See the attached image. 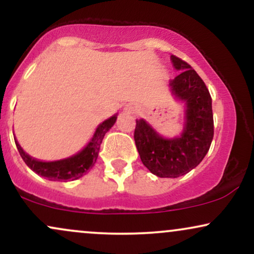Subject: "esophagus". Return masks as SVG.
Segmentation results:
<instances>
[{
	"mask_svg": "<svg viewBox=\"0 0 254 254\" xmlns=\"http://www.w3.org/2000/svg\"><path fill=\"white\" fill-rule=\"evenodd\" d=\"M125 111H127V113H133V112H135V109H133V107H127Z\"/></svg>",
	"mask_w": 254,
	"mask_h": 254,
	"instance_id": "esophagus-1",
	"label": "esophagus"
}]
</instances>
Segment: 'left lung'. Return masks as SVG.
Returning a JSON list of instances; mask_svg holds the SVG:
<instances>
[{
	"instance_id": "left-lung-1",
	"label": "left lung",
	"mask_w": 254,
	"mask_h": 254,
	"mask_svg": "<svg viewBox=\"0 0 254 254\" xmlns=\"http://www.w3.org/2000/svg\"><path fill=\"white\" fill-rule=\"evenodd\" d=\"M179 75L170 81L173 95L185 103V123L176 138L160 136L144 119L136 121V148L145 167L160 178H178L200 164L214 137L211 97L199 75L185 61L172 55Z\"/></svg>"
}]
</instances>
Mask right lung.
I'll return each mask as SVG.
<instances>
[{"label": "right lung", "mask_w": 254, "mask_h": 254, "mask_svg": "<svg viewBox=\"0 0 254 254\" xmlns=\"http://www.w3.org/2000/svg\"><path fill=\"white\" fill-rule=\"evenodd\" d=\"M116 121H117V115L106 119V121L103 122L97 127L89 143L80 153L75 154V155L70 157H66V159L58 160V161L45 162L33 159L28 154H26L24 149L20 147L16 138L14 139H15L16 148L19 150L22 160L25 161V164L32 171L36 172L37 174H39V176L46 178L49 180H54V182L76 180L78 178L84 176L89 171V168H92L95 162H97L99 150H100V144L103 142L105 133L113 127Z\"/></svg>", "instance_id": "obj_1"}]
</instances>
